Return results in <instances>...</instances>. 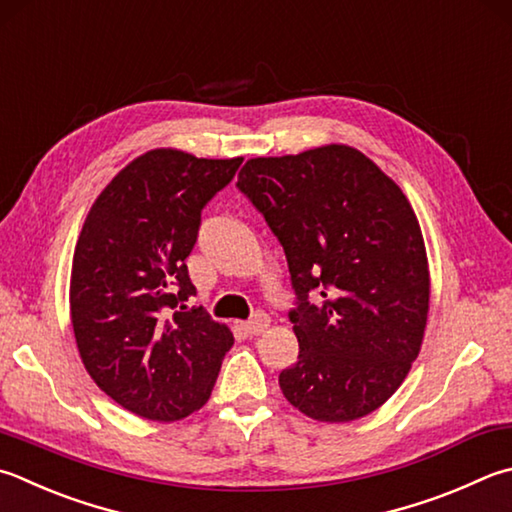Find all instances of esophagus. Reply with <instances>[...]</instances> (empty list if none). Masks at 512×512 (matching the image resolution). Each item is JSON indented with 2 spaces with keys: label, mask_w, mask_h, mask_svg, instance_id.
<instances>
[{
  "label": "esophagus",
  "mask_w": 512,
  "mask_h": 512,
  "mask_svg": "<svg viewBox=\"0 0 512 512\" xmlns=\"http://www.w3.org/2000/svg\"><path fill=\"white\" fill-rule=\"evenodd\" d=\"M267 327H269V316L265 312L254 314V318H249L247 323H243V330L247 334H260V332H265Z\"/></svg>",
  "instance_id": "34e87169"
}]
</instances>
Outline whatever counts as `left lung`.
I'll return each instance as SVG.
<instances>
[{"label":"left lung","instance_id":"8db88e82","mask_svg":"<svg viewBox=\"0 0 512 512\" xmlns=\"http://www.w3.org/2000/svg\"><path fill=\"white\" fill-rule=\"evenodd\" d=\"M236 187L283 245L296 292L285 399L327 423L374 412L408 376L428 321V256L408 198L347 144L252 158Z\"/></svg>","mask_w":512,"mask_h":512}]
</instances>
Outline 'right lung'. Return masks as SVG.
Masks as SVG:
<instances>
[{"instance_id":"right-lung-1","label":"right lung","mask_w":512,"mask_h":512,"mask_svg":"<svg viewBox=\"0 0 512 512\" xmlns=\"http://www.w3.org/2000/svg\"><path fill=\"white\" fill-rule=\"evenodd\" d=\"M240 162L147 151L84 220L71 269L75 343L98 388L138 417L178 421L205 406L234 345L227 325L185 305L196 294L185 258L202 209Z\"/></svg>"}]
</instances>
